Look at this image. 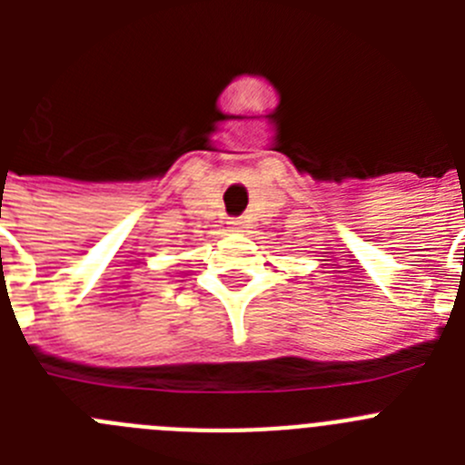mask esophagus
<instances>
[{"mask_svg": "<svg viewBox=\"0 0 465 465\" xmlns=\"http://www.w3.org/2000/svg\"><path fill=\"white\" fill-rule=\"evenodd\" d=\"M228 228H230V232H237V235H240V232H244V221H242V219H232L228 223Z\"/></svg>", "mask_w": 465, "mask_h": 465, "instance_id": "obj_1", "label": "esophagus"}]
</instances>
